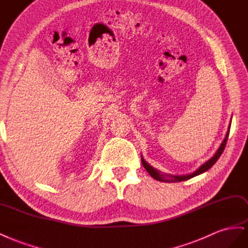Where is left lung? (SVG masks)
I'll list each match as a JSON object with an SVG mask.
<instances>
[{"label":"left lung","instance_id":"obj_1","mask_svg":"<svg viewBox=\"0 0 248 248\" xmlns=\"http://www.w3.org/2000/svg\"><path fill=\"white\" fill-rule=\"evenodd\" d=\"M230 127H231V123H230V125L228 127V132L226 134V137L225 139H223V141L221 142L220 146L218 147V149L217 150V153L214 154V155L209 158L208 161L205 162L203 165L200 166L198 169L190 173V174H187V175H172V174H167V173H163L161 171H158L157 169H155V168H154L153 166H150L144 158H143V155H141V162H142V165L143 167L145 168L146 171L150 174L151 177H154L155 179L158 180V181H163V182H177V181H185V180H187V179H190L193 178L195 176H198V175L202 174L206 171H208L210 168L217 163V159L219 158V156L221 155L223 149H225L226 147V144H227V140H228V137H229V133H230Z\"/></svg>","mask_w":248,"mask_h":248}]
</instances>
